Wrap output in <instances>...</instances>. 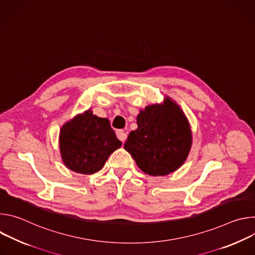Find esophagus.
<instances>
[{
  "mask_svg": "<svg viewBox=\"0 0 255 255\" xmlns=\"http://www.w3.org/2000/svg\"><path fill=\"white\" fill-rule=\"evenodd\" d=\"M116 135L118 137L119 140H121L122 142H124L126 139H127V134L126 132L123 130V129H119L116 131Z\"/></svg>",
  "mask_w": 255,
  "mask_h": 255,
  "instance_id": "1",
  "label": "esophagus"
}]
</instances>
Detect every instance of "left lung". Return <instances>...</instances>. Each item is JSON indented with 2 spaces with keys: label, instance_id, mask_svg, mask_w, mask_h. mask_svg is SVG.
<instances>
[{
  "label": "left lung",
  "instance_id": "obj_1",
  "mask_svg": "<svg viewBox=\"0 0 255 255\" xmlns=\"http://www.w3.org/2000/svg\"><path fill=\"white\" fill-rule=\"evenodd\" d=\"M138 128L131 131L124 148L139 168L150 175H166L185 162L192 145L188 120L169 99L140 111Z\"/></svg>",
  "mask_w": 255,
  "mask_h": 255
}]
</instances>
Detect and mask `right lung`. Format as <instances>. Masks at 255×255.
<instances>
[{
    "instance_id": "add662e5",
    "label": "right lung",
    "mask_w": 255,
    "mask_h": 255,
    "mask_svg": "<svg viewBox=\"0 0 255 255\" xmlns=\"http://www.w3.org/2000/svg\"><path fill=\"white\" fill-rule=\"evenodd\" d=\"M122 145L107 118L89 110L67 122L60 131L59 146L64 164L72 171L93 174Z\"/></svg>"
}]
</instances>
